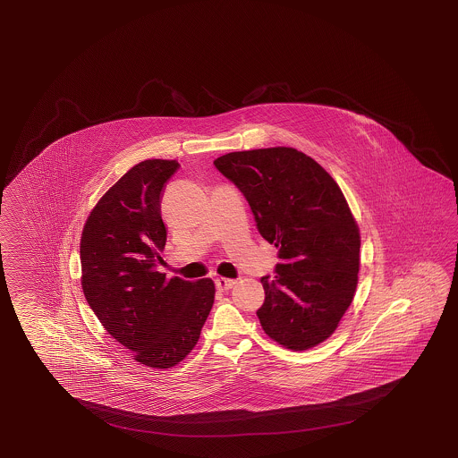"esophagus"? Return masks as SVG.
<instances>
[{
    "mask_svg": "<svg viewBox=\"0 0 458 458\" xmlns=\"http://www.w3.org/2000/svg\"><path fill=\"white\" fill-rule=\"evenodd\" d=\"M233 284H235V280H231V278H217L216 280V288L219 292H227L233 288Z\"/></svg>",
    "mask_w": 458,
    "mask_h": 458,
    "instance_id": "34e87169",
    "label": "esophagus"
}]
</instances>
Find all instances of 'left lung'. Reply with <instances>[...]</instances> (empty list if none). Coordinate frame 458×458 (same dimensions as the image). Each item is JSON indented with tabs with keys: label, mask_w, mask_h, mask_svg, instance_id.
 Returning <instances> with one entry per match:
<instances>
[{
	"label": "left lung",
	"mask_w": 458,
	"mask_h": 458,
	"mask_svg": "<svg viewBox=\"0 0 458 458\" xmlns=\"http://www.w3.org/2000/svg\"><path fill=\"white\" fill-rule=\"evenodd\" d=\"M215 166L241 190L257 229L278 249L275 280L263 276V331L306 351L335 331L359 282L360 233L341 188L292 147L231 152Z\"/></svg>",
	"instance_id": "left-lung-1"
}]
</instances>
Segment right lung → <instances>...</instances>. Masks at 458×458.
Here are the masks:
<instances>
[{"mask_svg": "<svg viewBox=\"0 0 458 458\" xmlns=\"http://www.w3.org/2000/svg\"><path fill=\"white\" fill-rule=\"evenodd\" d=\"M176 160H144L107 190L80 242L81 288L107 334L150 369H170L193 351L215 302V282L166 280L160 196Z\"/></svg>", "mask_w": 458, "mask_h": 458, "instance_id": "1", "label": "right lung"}]
</instances>
